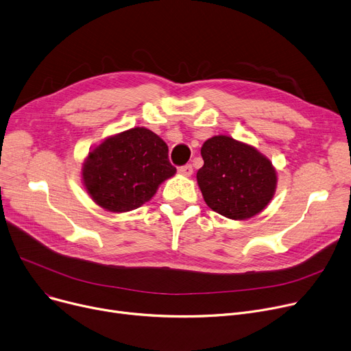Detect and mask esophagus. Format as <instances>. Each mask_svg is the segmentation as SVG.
Masks as SVG:
<instances>
[{
  "instance_id": "1",
  "label": "esophagus",
  "mask_w": 351,
  "mask_h": 351,
  "mask_svg": "<svg viewBox=\"0 0 351 351\" xmlns=\"http://www.w3.org/2000/svg\"><path fill=\"white\" fill-rule=\"evenodd\" d=\"M178 173H180L181 176H184V177H191V174H193V166H191V164H187V166H182V167L178 169Z\"/></svg>"
}]
</instances>
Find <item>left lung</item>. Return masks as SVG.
Instances as JSON below:
<instances>
[{"label":"left lung","mask_w":351,"mask_h":351,"mask_svg":"<svg viewBox=\"0 0 351 351\" xmlns=\"http://www.w3.org/2000/svg\"><path fill=\"white\" fill-rule=\"evenodd\" d=\"M197 182L208 207L230 219H250L275 195L278 173L256 147L230 136H214L201 147Z\"/></svg>","instance_id":"1"}]
</instances>
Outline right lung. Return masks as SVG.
Returning a JSON list of instances; mask_svg holds the SVG:
<instances>
[{
	"label": "right lung",
	"mask_w": 351,
	"mask_h": 351,
	"mask_svg": "<svg viewBox=\"0 0 351 351\" xmlns=\"http://www.w3.org/2000/svg\"><path fill=\"white\" fill-rule=\"evenodd\" d=\"M176 173L166 141L146 128H133L95 146L82 164L80 176L99 207L120 214L150 201Z\"/></svg>",
	"instance_id": "right-lung-1"
}]
</instances>
